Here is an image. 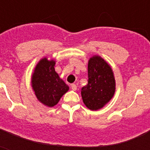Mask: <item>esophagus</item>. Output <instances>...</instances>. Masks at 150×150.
I'll use <instances>...</instances> for the list:
<instances>
[{
	"label": "esophagus",
	"instance_id": "obj_1",
	"mask_svg": "<svg viewBox=\"0 0 150 150\" xmlns=\"http://www.w3.org/2000/svg\"><path fill=\"white\" fill-rule=\"evenodd\" d=\"M71 89L74 90V91H75V90L77 89V86L75 84H71Z\"/></svg>",
	"mask_w": 150,
	"mask_h": 150
}]
</instances>
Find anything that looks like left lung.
Masks as SVG:
<instances>
[{
  "label": "left lung",
  "instance_id": "1",
  "mask_svg": "<svg viewBox=\"0 0 150 150\" xmlns=\"http://www.w3.org/2000/svg\"><path fill=\"white\" fill-rule=\"evenodd\" d=\"M88 84L82 88V101L91 110L104 107L113 98L116 82L111 67L99 55L91 57L88 62Z\"/></svg>",
  "mask_w": 150,
  "mask_h": 150
}]
</instances>
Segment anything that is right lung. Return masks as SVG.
<instances>
[{"mask_svg": "<svg viewBox=\"0 0 150 150\" xmlns=\"http://www.w3.org/2000/svg\"><path fill=\"white\" fill-rule=\"evenodd\" d=\"M55 64L56 61L53 59H40L31 78L32 88L36 98L48 107L55 106L69 89V86L55 71Z\"/></svg>", "mask_w": 150, "mask_h": 150, "instance_id": "right-lung-1", "label": "right lung"}]
</instances>
